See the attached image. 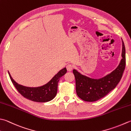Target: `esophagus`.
<instances>
[{"mask_svg": "<svg viewBox=\"0 0 131 131\" xmlns=\"http://www.w3.org/2000/svg\"><path fill=\"white\" fill-rule=\"evenodd\" d=\"M66 69H67L68 71H71L73 70V66L71 65V64H68V65L66 66Z\"/></svg>", "mask_w": 131, "mask_h": 131, "instance_id": "34e87169", "label": "esophagus"}]
</instances>
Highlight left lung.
Masks as SVG:
<instances>
[{"label":"left lung","mask_w":131,"mask_h":131,"mask_svg":"<svg viewBox=\"0 0 131 131\" xmlns=\"http://www.w3.org/2000/svg\"><path fill=\"white\" fill-rule=\"evenodd\" d=\"M122 59L115 70L99 79L82 75L76 70L73 72L75 79L76 93L79 98L86 102H95L103 98L114 89L121 79L125 67V49L122 41Z\"/></svg>","instance_id":"obj_1"}]
</instances>
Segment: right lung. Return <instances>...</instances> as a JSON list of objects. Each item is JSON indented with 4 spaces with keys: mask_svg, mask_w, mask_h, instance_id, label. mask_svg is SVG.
<instances>
[{
    "mask_svg": "<svg viewBox=\"0 0 131 131\" xmlns=\"http://www.w3.org/2000/svg\"><path fill=\"white\" fill-rule=\"evenodd\" d=\"M67 72L66 68L61 70L49 82L39 88H28L17 83L9 76L17 91L24 98L36 102H47L52 100L57 93L58 83L61 77Z\"/></svg>",
    "mask_w": 131,
    "mask_h": 131,
    "instance_id": "right-lung-1",
    "label": "right lung"
}]
</instances>
